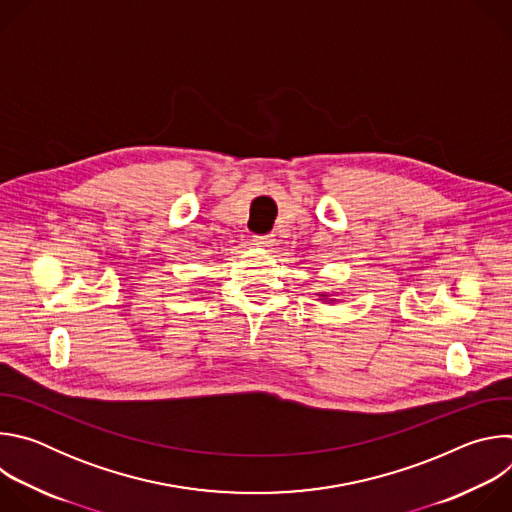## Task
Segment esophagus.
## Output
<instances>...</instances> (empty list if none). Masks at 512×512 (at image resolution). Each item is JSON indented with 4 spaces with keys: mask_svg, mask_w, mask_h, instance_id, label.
Returning <instances> with one entry per match:
<instances>
[{
    "mask_svg": "<svg viewBox=\"0 0 512 512\" xmlns=\"http://www.w3.org/2000/svg\"><path fill=\"white\" fill-rule=\"evenodd\" d=\"M253 241H255L257 247H263V249H269V247H273V243H275L273 235H257Z\"/></svg>",
    "mask_w": 512,
    "mask_h": 512,
    "instance_id": "34e87169",
    "label": "esophagus"
}]
</instances>
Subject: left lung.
Wrapping results in <instances>:
<instances>
[{
    "label": "left lung",
    "instance_id": "left-lung-1",
    "mask_svg": "<svg viewBox=\"0 0 512 512\" xmlns=\"http://www.w3.org/2000/svg\"><path fill=\"white\" fill-rule=\"evenodd\" d=\"M324 304H336L338 300L332 296V294H328V291H320V294H316Z\"/></svg>",
    "mask_w": 512,
    "mask_h": 512
}]
</instances>
